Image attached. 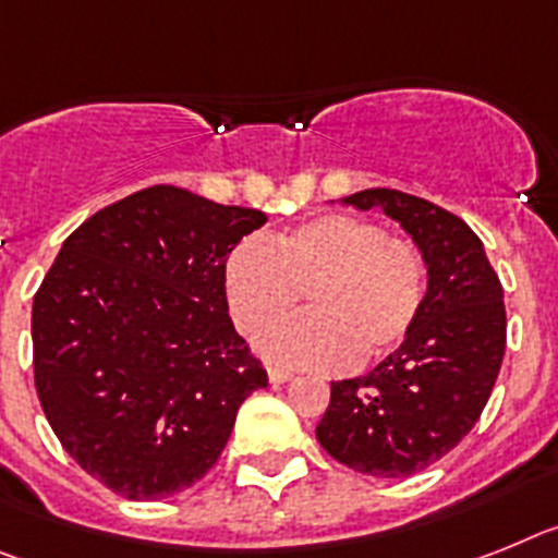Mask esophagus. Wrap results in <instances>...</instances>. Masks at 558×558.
<instances>
[{
  "mask_svg": "<svg viewBox=\"0 0 558 558\" xmlns=\"http://www.w3.org/2000/svg\"><path fill=\"white\" fill-rule=\"evenodd\" d=\"M294 373L286 371V367H269V381L272 385H286V381H292Z\"/></svg>",
  "mask_w": 558,
  "mask_h": 558,
  "instance_id": "1",
  "label": "esophagus"
}]
</instances>
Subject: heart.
Wrapping results in <instances>:
<instances>
[{"instance_id":"obj_1","label":"heart","mask_w":558,"mask_h":558,"mask_svg":"<svg viewBox=\"0 0 558 558\" xmlns=\"http://www.w3.org/2000/svg\"><path fill=\"white\" fill-rule=\"evenodd\" d=\"M303 291L313 312L266 328L255 345L278 365L333 371L404 342L424 312L426 266L413 244L356 216H319L272 246L246 239L227 255V306L244 333L282 316Z\"/></svg>"}]
</instances>
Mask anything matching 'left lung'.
Returning <instances> with one entry per match:
<instances>
[{
  "label": "left lung",
  "instance_id": "8db88e82",
  "mask_svg": "<svg viewBox=\"0 0 558 558\" xmlns=\"http://www.w3.org/2000/svg\"><path fill=\"white\" fill-rule=\"evenodd\" d=\"M399 221L426 266L424 312L385 362L331 381L319 447L371 477H410L466 438L486 407L506 353L502 286L483 241L444 207L371 187L339 198Z\"/></svg>",
  "mask_w": 558,
  "mask_h": 558
}]
</instances>
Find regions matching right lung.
<instances>
[{
    "label": "right lung",
    "instance_id": "1",
    "mask_svg": "<svg viewBox=\"0 0 558 558\" xmlns=\"http://www.w3.org/2000/svg\"><path fill=\"white\" fill-rule=\"evenodd\" d=\"M266 213L154 185L61 244L33 298V371L52 433L129 500L202 481L266 371L227 314L225 260Z\"/></svg>",
    "mask_w": 558,
    "mask_h": 558
}]
</instances>
